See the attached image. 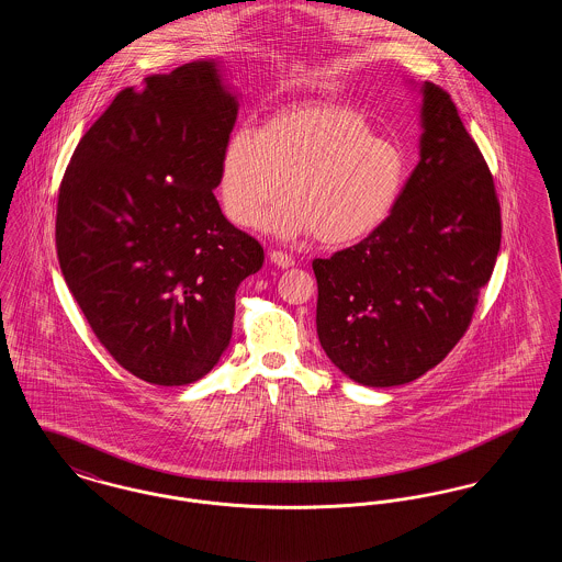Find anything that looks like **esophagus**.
Returning <instances> with one entry per match:
<instances>
[{
    "label": "esophagus",
    "instance_id": "34e87169",
    "mask_svg": "<svg viewBox=\"0 0 562 562\" xmlns=\"http://www.w3.org/2000/svg\"><path fill=\"white\" fill-rule=\"evenodd\" d=\"M269 261L273 263V266H278V268L289 269L293 268L294 259L291 255H286V252H280V250H271L269 252Z\"/></svg>",
    "mask_w": 562,
    "mask_h": 562
}]
</instances>
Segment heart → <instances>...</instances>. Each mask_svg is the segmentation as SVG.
<instances>
[{
  "mask_svg": "<svg viewBox=\"0 0 562 562\" xmlns=\"http://www.w3.org/2000/svg\"><path fill=\"white\" fill-rule=\"evenodd\" d=\"M276 238L316 234L322 244L349 246L369 238L390 216L402 186L401 149L376 138L369 120L337 103L278 109L259 133L238 128L221 158L218 193L227 218Z\"/></svg>",
  "mask_w": 562,
  "mask_h": 562,
  "instance_id": "1",
  "label": "heart"
}]
</instances>
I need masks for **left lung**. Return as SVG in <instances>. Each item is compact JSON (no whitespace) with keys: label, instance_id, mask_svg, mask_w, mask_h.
<instances>
[{"label":"left lung","instance_id":"1","mask_svg":"<svg viewBox=\"0 0 562 562\" xmlns=\"http://www.w3.org/2000/svg\"><path fill=\"white\" fill-rule=\"evenodd\" d=\"M419 164L369 238L314 259L316 328L356 383L428 373L468 330L502 241L493 177L451 97L424 81Z\"/></svg>","mask_w":562,"mask_h":562}]
</instances>
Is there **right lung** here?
I'll return each mask as SVG.
<instances>
[{
	"instance_id": "add662e5",
	"label": "right lung",
	"mask_w": 562,
	"mask_h": 562,
	"mask_svg": "<svg viewBox=\"0 0 562 562\" xmlns=\"http://www.w3.org/2000/svg\"><path fill=\"white\" fill-rule=\"evenodd\" d=\"M238 94L218 60L122 90L81 136L56 206L60 271L128 373L188 385L229 346L241 280L263 248L214 198Z\"/></svg>"
}]
</instances>
